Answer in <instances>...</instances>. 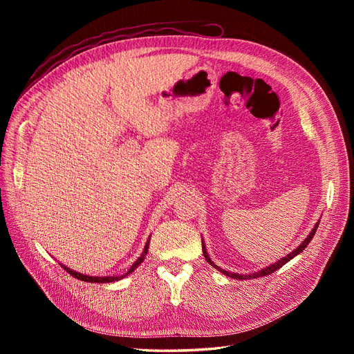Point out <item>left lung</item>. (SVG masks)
Here are the masks:
<instances>
[{"mask_svg":"<svg viewBox=\"0 0 354 354\" xmlns=\"http://www.w3.org/2000/svg\"><path fill=\"white\" fill-rule=\"evenodd\" d=\"M317 226H319V223H316V226L313 227V230L310 232V234L303 241V243L298 246V248H295L291 254H288L286 257H283V259H281L279 261H276L274 264H270V266H267V267H264V269H261V270H259V272H255V273H250V274H239V273H232V272H227V270H223V269H220L218 266H216L214 264L212 261H211V259L208 257V252H207V250H205V245L202 243V251H203V257H205V260L208 261V264H211L214 269H217L220 273H223V274H226V276H229V277H233V279H239V281H245V279H257V277H261V276H267V274H272L273 272H276L277 269H281V267L283 266V264H286L289 260H292L295 255H298L299 252L301 251H304V248L306 246L310 243V241L313 239V236H315V233H316V230H317Z\"/></svg>","mask_w":354,"mask_h":354,"instance_id":"8db88e82","label":"left lung"}]
</instances>
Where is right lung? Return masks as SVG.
<instances>
[{
	"mask_svg": "<svg viewBox=\"0 0 354 354\" xmlns=\"http://www.w3.org/2000/svg\"><path fill=\"white\" fill-rule=\"evenodd\" d=\"M149 241H151V238H149ZM149 241L146 242V245H145V250H143V252H142V255L138 257L137 259V261L130 267V270H128L125 274H122V276H103V277H97V276H87V274H82V273H78V272H73V270H71L69 267H66V266H63L62 264V267L63 269H65L69 274H72L75 279H80V281H84V282H95V283H106V282H115V281H120V279H122V277H125V276H128L130 274L131 272H134L137 267H138V264H142L143 263V260H145V257H146V254H147V248H149Z\"/></svg>",
	"mask_w": 354,
	"mask_h": 354,
	"instance_id": "1",
	"label": "right lung"
}]
</instances>
